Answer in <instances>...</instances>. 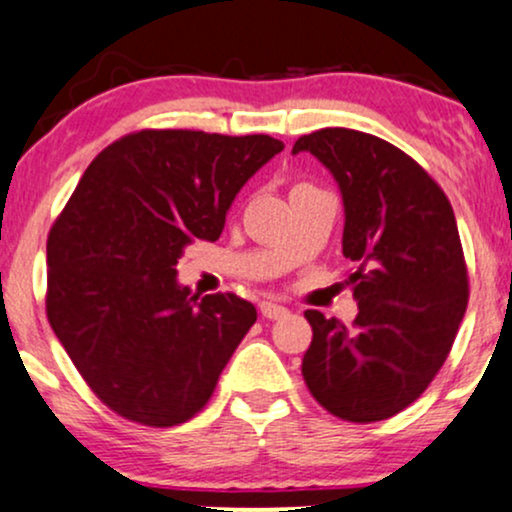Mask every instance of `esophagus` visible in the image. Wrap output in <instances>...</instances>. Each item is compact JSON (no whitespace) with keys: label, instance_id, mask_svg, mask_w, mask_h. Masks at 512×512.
<instances>
[{"label":"esophagus","instance_id":"34e87169","mask_svg":"<svg viewBox=\"0 0 512 512\" xmlns=\"http://www.w3.org/2000/svg\"><path fill=\"white\" fill-rule=\"evenodd\" d=\"M260 313L262 317H267V320H279V317H284L289 310L284 308V305L274 303V301H262L260 303Z\"/></svg>","mask_w":512,"mask_h":512}]
</instances>
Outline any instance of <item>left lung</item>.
I'll use <instances>...</instances> for the list:
<instances>
[{"label": "left lung", "mask_w": 512, "mask_h": 512, "mask_svg": "<svg viewBox=\"0 0 512 512\" xmlns=\"http://www.w3.org/2000/svg\"><path fill=\"white\" fill-rule=\"evenodd\" d=\"M339 182L346 260L356 264L354 325L305 310L313 342L303 380L320 407L373 424L407 409L448 358L469 301L467 262L452 207L414 158L385 139L346 127L303 134Z\"/></svg>", "instance_id": "8db88e82"}]
</instances>
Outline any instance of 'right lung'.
Returning a JSON list of instances; mask_svg holds the SVG:
<instances>
[{"label":"right lung","instance_id":"right-lung-1","mask_svg":"<svg viewBox=\"0 0 512 512\" xmlns=\"http://www.w3.org/2000/svg\"><path fill=\"white\" fill-rule=\"evenodd\" d=\"M284 144L142 129L91 161L48 236V320L105 407L151 428L204 409L255 325L236 293L199 298L175 264L195 240H219L240 187Z\"/></svg>","mask_w":512,"mask_h":512}]
</instances>
